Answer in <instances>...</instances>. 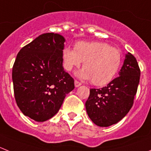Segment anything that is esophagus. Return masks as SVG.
Returning <instances> with one entry per match:
<instances>
[{
  "mask_svg": "<svg viewBox=\"0 0 151 151\" xmlns=\"http://www.w3.org/2000/svg\"><path fill=\"white\" fill-rule=\"evenodd\" d=\"M75 86H76V87H79V86L81 85V83L79 82L78 81H77V80H75Z\"/></svg>",
  "mask_w": 151,
  "mask_h": 151,
  "instance_id": "esophagus-1",
  "label": "esophagus"
}]
</instances>
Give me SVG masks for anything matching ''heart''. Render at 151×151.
Instances as JSON below:
<instances>
[{"label": "heart", "mask_w": 151, "mask_h": 151, "mask_svg": "<svg viewBox=\"0 0 151 151\" xmlns=\"http://www.w3.org/2000/svg\"><path fill=\"white\" fill-rule=\"evenodd\" d=\"M64 67L71 71L83 63L77 75L84 79H90L96 86H104L114 78L122 63V53L117 48L99 41H79L74 50L65 47L62 52Z\"/></svg>", "instance_id": "b5f03b06"}]
</instances>
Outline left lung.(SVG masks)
<instances>
[{"instance_id": "1", "label": "left lung", "mask_w": 151, "mask_h": 151, "mask_svg": "<svg viewBox=\"0 0 151 151\" xmlns=\"http://www.w3.org/2000/svg\"><path fill=\"white\" fill-rule=\"evenodd\" d=\"M140 69L136 58L128 52L119 72L106 87L90 89L85 103L90 119L99 127L116 124L131 109L140 78Z\"/></svg>"}]
</instances>
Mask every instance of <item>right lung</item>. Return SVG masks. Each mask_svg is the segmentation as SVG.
Wrapping results in <instances>:
<instances>
[{
	"mask_svg": "<svg viewBox=\"0 0 151 151\" xmlns=\"http://www.w3.org/2000/svg\"><path fill=\"white\" fill-rule=\"evenodd\" d=\"M65 39L44 33L24 46L12 67L17 105L25 116L45 122L55 116L66 95L75 88L74 79L63 67Z\"/></svg>",
	"mask_w": 151,
	"mask_h": 151,
	"instance_id": "1",
	"label": "right lung"
}]
</instances>
